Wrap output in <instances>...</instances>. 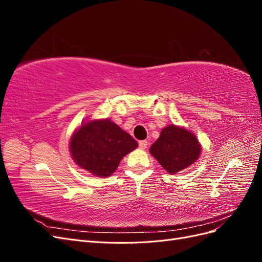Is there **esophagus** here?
I'll return each instance as SVG.
<instances>
[{"instance_id":"esophagus-1","label":"esophagus","mask_w":262,"mask_h":262,"mask_svg":"<svg viewBox=\"0 0 262 262\" xmlns=\"http://www.w3.org/2000/svg\"><path fill=\"white\" fill-rule=\"evenodd\" d=\"M139 147H140L141 149H145V148L147 147V141H145V140L140 141V142H139Z\"/></svg>"}]
</instances>
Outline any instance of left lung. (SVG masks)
<instances>
[{
    "label": "left lung",
    "instance_id": "left-lung-1",
    "mask_svg": "<svg viewBox=\"0 0 262 262\" xmlns=\"http://www.w3.org/2000/svg\"><path fill=\"white\" fill-rule=\"evenodd\" d=\"M202 146L194 134L175 124L162 129L149 153L168 173H176L194 164L201 155Z\"/></svg>",
    "mask_w": 262,
    "mask_h": 262
}]
</instances>
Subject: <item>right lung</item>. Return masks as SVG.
<instances>
[{"instance_id":"right-lung-1","label":"right lung","mask_w":262,"mask_h":262,"mask_svg":"<svg viewBox=\"0 0 262 262\" xmlns=\"http://www.w3.org/2000/svg\"><path fill=\"white\" fill-rule=\"evenodd\" d=\"M69 147L78 167L106 178L117 170L126 154L138 147V142L109 119H94L74 130Z\"/></svg>"}]
</instances>
